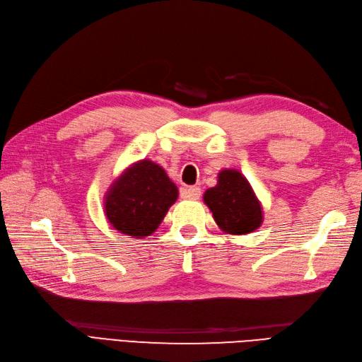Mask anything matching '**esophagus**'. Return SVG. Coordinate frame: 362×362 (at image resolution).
Listing matches in <instances>:
<instances>
[{
  "label": "esophagus",
  "instance_id": "esophagus-1",
  "mask_svg": "<svg viewBox=\"0 0 362 362\" xmlns=\"http://www.w3.org/2000/svg\"><path fill=\"white\" fill-rule=\"evenodd\" d=\"M183 197L191 199V201H196V199L201 197V188L199 187H187L183 189Z\"/></svg>",
  "mask_w": 362,
  "mask_h": 362
}]
</instances>
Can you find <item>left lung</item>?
<instances>
[{
    "mask_svg": "<svg viewBox=\"0 0 362 362\" xmlns=\"http://www.w3.org/2000/svg\"><path fill=\"white\" fill-rule=\"evenodd\" d=\"M204 202L224 233H252L263 224V206L249 180L238 169L219 171L216 187L205 191Z\"/></svg>",
    "mask_w": 362,
    "mask_h": 362,
    "instance_id": "left-lung-1",
    "label": "left lung"
}]
</instances>
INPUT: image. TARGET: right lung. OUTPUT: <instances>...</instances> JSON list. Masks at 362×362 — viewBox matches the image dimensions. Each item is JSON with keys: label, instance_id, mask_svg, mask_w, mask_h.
I'll list each match as a JSON object with an SVG mask.
<instances>
[{"label": "right lung", "instance_id": "1", "mask_svg": "<svg viewBox=\"0 0 362 362\" xmlns=\"http://www.w3.org/2000/svg\"><path fill=\"white\" fill-rule=\"evenodd\" d=\"M177 197L179 189L165 169L143 158L113 180L104 196V213L119 233L146 238L158 228Z\"/></svg>", "mask_w": 362, "mask_h": 362}]
</instances>
